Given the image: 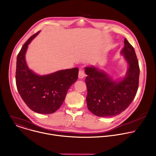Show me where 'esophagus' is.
Listing matches in <instances>:
<instances>
[{
  "mask_svg": "<svg viewBox=\"0 0 156 156\" xmlns=\"http://www.w3.org/2000/svg\"><path fill=\"white\" fill-rule=\"evenodd\" d=\"M85 73L82 69H80L79 71V79H83L85 77Z\"/></svg>",
  "mask_w": 156,
  "mask_h": 156,
  "instance_id": "34e87169",
  "label": "esophagus"
}]
</instances>
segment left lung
Instances as JSON below:
<instances>
[{"label":"left lung","instance_id":"1","mask_svg":"<svg viewBox=\"0 0 156 156\" xmlns=\"http://www.w3.org/2000/svg\"><path fill=\"white\" fill-rule=\"evenodd\" d=\"M121 54L128 63L126 76L112 80L107 73L95 66L86 67V101L88 110L98 117H112L125 111L135 98L138 88L140 68L134 48L125 39Z\"/></svg>","mask_w":156,"mask_h":156}]
</instances>
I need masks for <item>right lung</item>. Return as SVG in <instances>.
I'll list each match as a JSON object with an SVG mask.
<instances>
[{"label":"right lung","instance_id":"right-lung-1","mask_svg":"<svg viewBox=\"0 0 156 156\" xmlns=\"http://www.w3.org/2000/svg\"><path fill=\"white\" fill-rule=\"evenodd\" d=\"M40 31L31 36L17 55L16 84L26 105L33 111L48 114L57 111L63 104L69 87L77 80L79 69L60 70L39 76L26 65L25 54L28 47Z\"/></svg>","mask_w":156,"mask_h":156}]
</instances>
